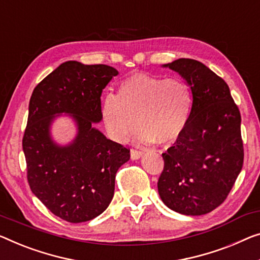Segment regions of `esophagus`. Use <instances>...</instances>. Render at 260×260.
<instances>
[{
	"label": "esophagus",
	"mask_w": 260,
	"mask_h": 260,
	"mask_svg": "<svg viewBox=\"0 0 260 260\" xmlns=\"http://www.w3.org/2000/svg\"><path fill=\"white\" fill-rule=\"evenodd\" d=\"M142 156V152L140 150H135V149H132L131 150V158L132 160H139Z\"/></svg>",
	"instance_id": "esophagus-1"
}]
</instances>
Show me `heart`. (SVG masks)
<instances>
[{
  "label": "heart",
  "mask_w": 260,
  "mask_h": 260,
  "mask_svg": "<svg viewBox=\"0 0 260 260\" xmlns=\"http://www.w3.org/2000/svg\"><path fill=\"white\" fill-rule=\"evenodd\" d=\"M191 104V91L183 79L134 73L120 83L117 96H105L102 119L114 141L126 142L138 125L139 142L168 146L183 132Z\"/></svg>",
  "instance_id": "heart-1"
}]
</instances>
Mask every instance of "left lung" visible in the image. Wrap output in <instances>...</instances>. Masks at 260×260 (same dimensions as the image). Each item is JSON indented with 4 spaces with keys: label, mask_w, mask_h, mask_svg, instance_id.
Wrapping results in <instances>:
<instances>
[{
    "label": "left lung",
    "mask_w": 260,
    "mask_h": 260,
    "mask_svg": "<svg viewBox=\"0 0 260 260\" xmlns=\"http://www.w3.org/2000/svg\"><path fill=\"white\" fill-rule=\"evenodd\" d=\"M162 68L185 80L192 104L180 138L162 154L158 195L179 214L205 215L224 202L242 170L241 113L228 84L201 61L180 58Z\"/></svg>",
    "instance_id": "8db88e82"
}]
</instances>
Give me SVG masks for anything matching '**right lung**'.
I'll list each match as a JSON object with an SVG mask.
<instances>
[{
    "label": "right lung",
    "mask_w": 260,
    "mask_h": 260,
    "mask_svg": "<svg viewBox=\"0 0 260 260\" xmlns=\"http://www.w3.org/2000/svg\"><path fill=\"white\" fill-rule=\"evenodd\" d=\"M118 71L108 65L60 64L35 87L23 137L31 191L53 215L70 223L103 214L114 195L115 174L129 150L95 128L102 121V92ZM71 118L75 138L60 145L51 127Z\"/></svg>",
    "instance_id": "add662e5"
}]
</instances>
